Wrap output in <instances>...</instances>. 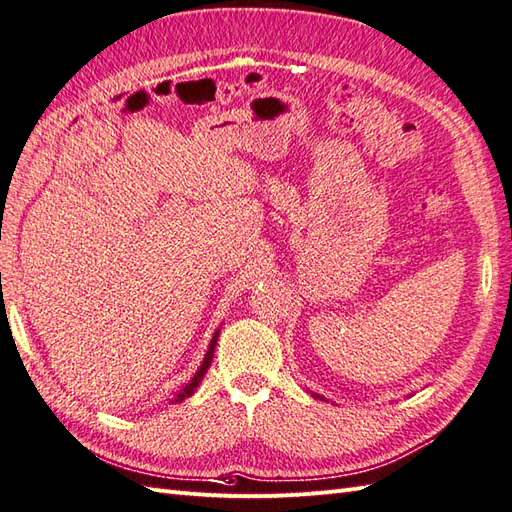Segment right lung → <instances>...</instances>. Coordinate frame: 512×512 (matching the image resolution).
Returning a JSON list of instances; mask_svg holds the SVG:
<instances>
[{
  "label": "right lung",
  "instance_id": "right-lung-1",
  "mask_svg": "<svg viewBox=\"0 0 512 512\" xmlns=\"http://www.w3.org/2000/svg\"><path fill=\"white\" fill-rule=\"evenodd\" d=\"M216 340H218V331H216V336H213V340H211V344H209V351H207V355H205V362H202V366L198 368V373L194 375V379L192 382H189L181 392H178V397H176V401H183L185 397H189L194 392V388L200 384V379L205 377V373H207V368H209V364H211V360H213V349H216Z\"/></svg>",
  "mask_w": 512,
  "mask_h": 512
}]
</instances>
